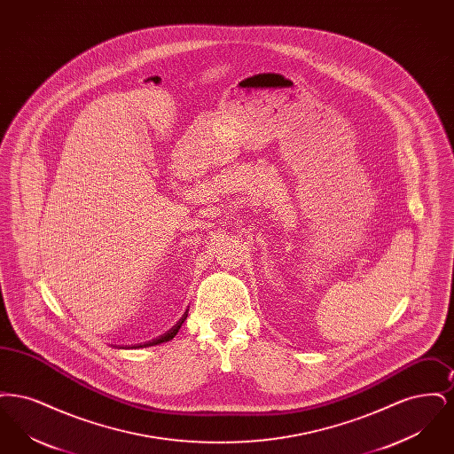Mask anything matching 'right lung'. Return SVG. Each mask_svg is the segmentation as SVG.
I'll return each instance as SVG.
<instances>
[{
  "label": "right lung",
  "instance_id": "1",
  "mask_svg": "<svg viewBox=\"0 0 454 454\" xmlns=\"http://www.w3.org/2000/svg\"><path fill=\"white\" fill-rule=\"evenodd\" d=\"M187 313H189V309H187V311L182 315V318H180L176 324L173 325L168 332H165L163 335H160V337H156V339H153V340H148V342H145V344H136V346L126 347V348H141V347L158 346V344H163V342L172 340L173 337L178 333L182 324L187 320Z\"/></svg>",
  "mask_w": 454,
  "mask_h": 454
}]
</instances>
